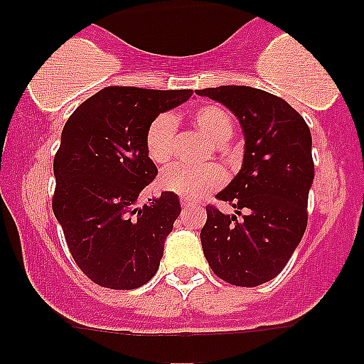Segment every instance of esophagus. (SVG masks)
<instances>
[{
	"label": "esophagus",
	"mask_w": 364,
	"mask_h": 364,
	"mask_svg": "<svg viewBox=\"0 0 364 364\" xmlns=\"http://www.w3.org/2000/svg\"><path fill=\"white\" fill-rule=\"evenodd\" d=\"M198 203L193 202V200H188V198H181V207L188 208V207H196Z\"/></svg>",
	"instance_id": "obj_1"
}]
</instances>
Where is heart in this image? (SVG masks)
I'll return each mask as SVG.
<instances>
[{
	"instance_id": "b5f03b06",
	"label": "heart",
	"mask_w": 364,
	"mask_h": 364,
	"mask_svg": "<svg viewBox=\"0 0 364 364\" xmlns=\"http://www.w3.org/2000/svg\"><path fill=\"white\" fill-rule=\"evenodd\" d=\"M191 124L207 135L214 144L223 145L232 133L231 116L217 104H203L195 107L188 114ZM176 116L171 112H161L149 123L145 132V150L150 161L156 166L168 164L174 154L176 144ZM225 183V173L219 164H207L200 168L174 164L162 171L159 185L183 198H202L208 191L217 190Z\"/></svg>"
}]
</instances>
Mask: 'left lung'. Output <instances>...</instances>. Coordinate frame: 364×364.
<instances>
[{"mask_svg": "<svg viewBox=\"0 0 364 364\" xmlns=\"http://www.w3.org/2000/svg\"><path fill=\"white\" fill-rule=\"evenodd\" d=\"M196 94L229 107L245 132L243 168L215 195L236 215L205 207L203 255L223 281L260 286L282 272L306 229L315 176L310 128L294 107L265 90L223 85Z\"/></svg>", "mask_w": 364, "mask_h": 364, "instance_id": "8db88e82", "label": "left lung"}]
</instances>
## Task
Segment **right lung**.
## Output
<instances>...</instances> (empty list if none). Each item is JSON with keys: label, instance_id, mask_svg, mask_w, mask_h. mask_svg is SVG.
I'll return each mask as SVG.
<instances>
[{"label": "right lung", "instance_id": "add662e5", "mask_svg": "<svg viewBox=\"0 0 364 364\" xmlns=\"http://www.w3.org/2000/svg\"><path fill=\"white\" fill-rule=\"evenodd\" d=\"M191 94L112 85L66 121L54 156L53 212L75 263L92 282L128 291L157 272L181 205L169 191L139 205L141 191L157 176L145 132L157 114Z\"/></svg>", "mask_w": 364, "mask_h": 364}]
</instances>
